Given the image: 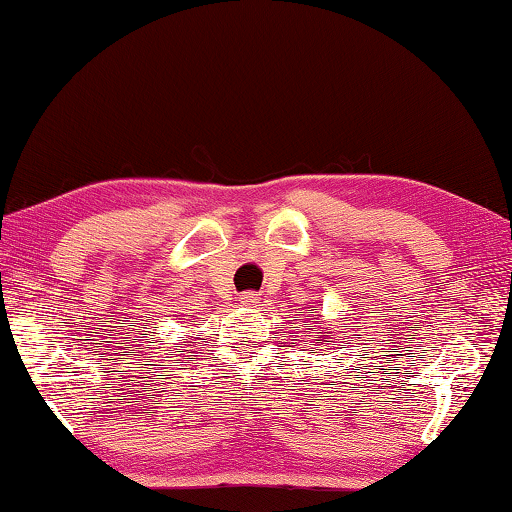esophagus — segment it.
<instances>
[{
  "mask_svg": "<svg viewBox=\"0 0 512 512\" xmlns=\"http://www.w3.org/2000/svg\"><path fill=\"white\" fill-rule=\"evenodd\" d=\"M258 301H260V294H256V292H243V294H240V303L247 305V307H256Z\"/></svg>",
  "mask_w": 512,
  "mask_h": 512,
  "instance_id": "34e87169",
  "label": "esophagus"
}]
</instances>
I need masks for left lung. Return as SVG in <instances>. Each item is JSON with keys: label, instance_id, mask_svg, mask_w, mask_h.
<instances>
[{"label": "left lung", "instance_id": "8db88e82", "mask_svg": "<svg viewBox=\"0 0 512 512\" xmlns=\"http://www.w3.org/2000/svg\"><path fill=\"white\" fill-rule=\"evenodd\" d=\"M307 330L314 332V341H323L325 339L323 332H316V321H310V327H307Z\"/></svg>", "mask_w": 512, "mask_h": 512}]
</instances>
